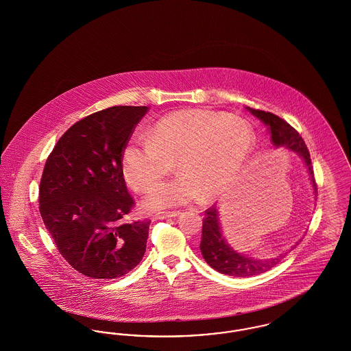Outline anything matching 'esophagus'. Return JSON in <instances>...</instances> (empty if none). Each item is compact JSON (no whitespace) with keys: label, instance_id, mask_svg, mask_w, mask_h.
Segmentation results:
<instances>
[{"label":"esophagus","instance_id":"1","mask_svg":"<svg viewBox=\"0 0 351 351\" xmlns=\"http://www.w3.org/2000/svg\"><path fill=\"white\" fill-rule=\"evenodd\" d=\"M182 215V212H160V213H158V215H155V218H158V219H168V218H175L178 217V216H180Z\"/></svg>","mask_w":351,"mask_h":351}]
</instances>
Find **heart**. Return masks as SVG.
<instances>
[{"label": "heart", "mask_w": 351, "mask_h": 351, "mask_svg": "<svg viewBox=\"0 0 351 351\" xmlns=\"http://www.w3.org/2000/svg\"><path fill=\"white\" fill-rule=\"evenodd\" d=\"M254 130L245 119L208 109H184L158 119L147 139L133 136L121 150V172L135 191H146L176 163L179 178L154 186L147 210L186 204L201 193L212 200L226 192L254 150Z\"/></svg>", "instance_id": "heart-1"}]
</instances>
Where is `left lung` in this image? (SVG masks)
I'll use <instances>...</instances> for the list:
<instances>
[{
  "label": "left lung",
  "mask_w": 351,
  "mask_h": 351,
  "mask_svg": "<svg viewBox=\"0 0 351 351\" xmlns=\"http://www.w3.org/2000/svg\"><path fill=\"white\" fill-rule=\"evenodd\" d=\"M252 116L261 119L268 128L271 134V142L275 147H284L287 150L293 151L298 154L305 163L308 169V175L313 186V192L316 195L317 185L315 182L313 167L309 151L306 149L300 134L298 133L288 122L269 112L255 110L246 108ZM200 250L205 262L218 272L237 276V278H249L254 275H259L268 269L276 266L284 254H279L275 258L269 259H256L242 252L234 250L233 247L225 239L221 222H219V212L216 206H212L205 210V218L202 222V235H201Z\"/></svg>",
  "instance_id": "left-lung-1"
}]
</instances>
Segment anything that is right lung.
I'll return each mask as SVG.
<instances>
[{"mask_svg": "<svg viewBox=\"0 0 351 351\" xmlns=\"http://www.w3.org/2000/svg\"><path fill=\"white\" fill-rule=\"evenodd\" d=\"M147 106H112L72 125L50 154L39 185V212L62 256L93 279L123 276L142 261L150 219L133 209L121 150Z\"/></svg>", "mask_w": 351, "mask_h": 351, "instance_id": "1", "label": "right lung"}]
</instances>
